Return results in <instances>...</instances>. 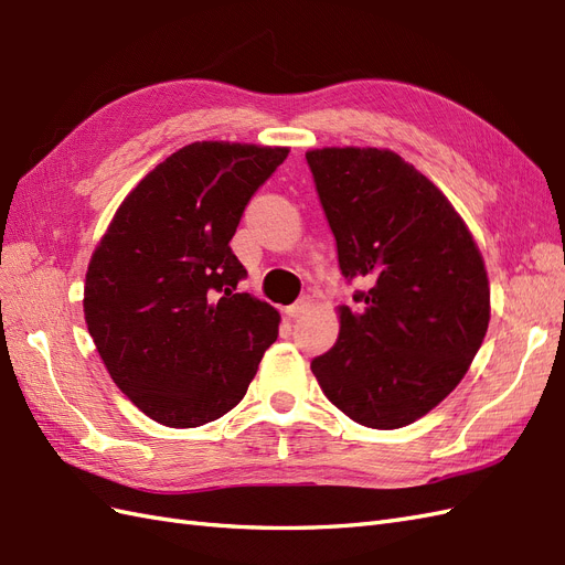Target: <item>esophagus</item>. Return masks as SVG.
<instances>
[{
  "instance_id": "obj_1",
  "label": "esophagus",
  "mask_w": 565,
  "mask_h": 565,
  "mask_svg": "<svg viewBox=\"0 0 565 565\" xmlns=\"http://www.w3.org/2000/svg\"><path fill=\"white\" fill-rule=\"evenodd\" d=\"M310 308H312V300H310V298H300L298 302L288 305V308H286L284 312H286L288 319H298V317H302L305 312H308Z\"/></svg>"
}]
</instances>
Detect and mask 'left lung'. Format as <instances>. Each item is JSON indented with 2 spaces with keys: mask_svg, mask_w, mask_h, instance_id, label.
Returning a JSON list of instances; mask_svg holds the SVG:
<instances>
[{
  "mask_svg": "<svg viewBox=\"0 0 565 565\" xmlns=\"http://www.w3.org/2000/svg\"><path fill=\"white\" fill-rule=\"evenodd\" d=\"M345 279L335 345L312 360L321 391L352 422L402 428L452 393L490 321L486 263L461 215L388 149L305 153Z\"/></svg>",
  "mask_w": 565,
  "mask_h": 565,
  "instance_id": "8db88e82",
  "label": "left lung"
}]
</instances>
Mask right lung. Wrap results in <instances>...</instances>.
I'll return each instance as SVG.
<instances>
[{
    "label": "right lung",
    "mask_w": 565,
    "mask_h": 565,
    "mask_svg": "<svg viewBox=\"0 0 565 565\" xmlns=\"http://www.w3.org/2000/svg\"><path fill=\"white\" fill-rule=\"evenodd\" d=\"M286 147L193 141L127 193L85 279V321L113 383L153 422L196 428L244 399L279 312L238 294L230 241Z\"/></svg>",
    "instance_id": "obj_1"
}]
</instances>
